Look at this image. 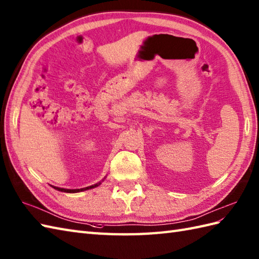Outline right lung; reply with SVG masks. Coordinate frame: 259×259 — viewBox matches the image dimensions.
Segmentation results:
<instances>
[{"instance_id":"obj_1","label":"right lung","mask_w":259,"mask_h":259,"mask_svg":"<svg viewBox=\"0 0 259 259\" xmlns=\"http://www.w3.org/2000/svg\"><path fill=\"white\" fill-rule=\"evenodd\" d=\"M106 179V178H105ZM104 181V180H102ZM101 184V182H98L96 183L94 185H90V186H87V188H82V189H74V190H70V189H63V188H57V186H53L54 189L57 190V191H61V192H66V193H78V192H82V191H86V190H90V189H94L96 188V186H99Z\"/></svg>"}]
</instances>
